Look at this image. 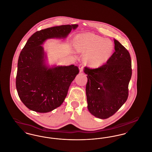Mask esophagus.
Instances as JSON below:
<instances>
[{
	"instance_id": "obj_1",
	"label": "esophagus",
	"mask_w": 152,
	"mask_h": 152,
	"mask_svg": "<svg viewBox=\"0 0 152 152\" xmlns=\"http://www.w3.org/2000/svg\"><path fill=\"white\" fill-rule=\"evenodd\" d=\"M84 65L83 64H80L79 65L80 72H82L83 71V69H84Z\"/></svg>"
}]
</instances>
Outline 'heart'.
I'll use <instances>...</instances> for the list:
<instances>
[{"instance_id": "obj_1", "label": "heart", "mask_w": 152, "mask_h": 152, "mask_svg": "<svg viewBox=\"0 0 152 152\" xmlns=\"http://www.w3.org/2000/svg\"><path fill=\"white\" fill-rule=\"evenodd\" d=\"M75 46L77 51L87 53L85 59L88 65L94 68L105 63L114 49L112 41L92 33L77 36Z\"/></svg>"}]
</instances>
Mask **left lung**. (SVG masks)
<instances>
[{"label":"left lung","mask_w":152,"mask_h":152,"mask_svg":"<svg viewBox=\"0 0 152 152\" xmlns=\"http://www.w3.org/2000/svg\"><path fill=\"white\" fill-rule=\"evenodd\" d=\"M115 52L107 63L97 68L86 66L88 109L94 116L105 119L113 115L127 100L132 69L128 51L114 39Z\"/></svg>","instance_id":"obj_1"}]
</instances>
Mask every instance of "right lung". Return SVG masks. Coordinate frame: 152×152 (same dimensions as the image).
I'll return each instance as SVG.
<instances>
[{
  "label": "right lung",
  "mask_w": 152,
  "mask_h": 152,
  "mask_svg": "<svg viewBox=\"0 0 152 152\" xmlns=\"http://www.w3.org/2000/svg\"><path fill=\"white\" fill-rule=\"evenodd\" d=\"M77 24L62 25L37 31L20 53L16 87L20 99L30 110L46 113L60 107L71 83L79 72L74 65L48 68L43 47L51 38H65Z\"/></svg>",
  "instance_id": "obj_1"
}]
</instances>
